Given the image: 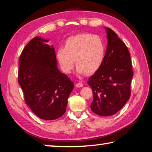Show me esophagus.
<instances>
[{
    "instance_id": "esophagus-1",
    "label": "esophagus",
    "mask_w": 152,
    "mask_h": 152,
    "mask_svg": "<svg viewBox=\"0 0 152 152\" xmlns=\"http://www.w3.org/2000/svg\"><path fill=\"white\" fill-rule=\"evenodd\" d=\"M76 87H78V88H81V87L83 86V84L81 83V82H78V83L76 84Z\"/></svg>"
}]
</instances>
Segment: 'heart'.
<instances>
[{"instance_id": "heart-1", "label": "heart", "mask_w": 152, "mask_h": 152, "mask_svg": "<svg viewBox=\"0 0 152 152\" xmlns=\"http://www.w3.org/2000/svg\"><path fill=\"white\" fill-rule=\"evenodd\" d=\"M106 45L99 35L82 33L69 37L64 48L58 49L56 58L64 73L71 72L74 60L78 74H91L103 62Z\"/></svg>"}]
</instances>
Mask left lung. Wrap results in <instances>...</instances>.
Masks as SVG:
<instances>
[{"label":"left lung","mask_w":152,"mask_h":152,"mask_svg":"<svg viewBox=\"0 0 152 152\" xmlns=\"http://www.w3.org/2000/svg\"><path fill=\"white\" fill-rule=\"evenodd\" d=\"M108 44L102 65L90 77L88 84L93 93L91 110L101 116H110L124 106L131 96L133 75L127 46L110 28Z\"/></svg>","instance_id":"obj_1"}]
</instances>
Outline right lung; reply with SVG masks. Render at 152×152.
<instances>
[{
  "label": "right lung",
  "instance_id": "add662e5",
  "mask_svg": "<svg viewBox=\"0 0 152 152\" xmlns=\"http://www.w3.org/2000/svg\"><path fill=\"white\" fill-rule=\"evenodd\" d=\"M48 42L35 37L25 46L19 58L18 82L33 113L40 119L54 120L65 113L74 83L59 71L54 48Z\"/></svg>",
  "mask_w": 152,
  "mask_h": 152
}]
</instances>
